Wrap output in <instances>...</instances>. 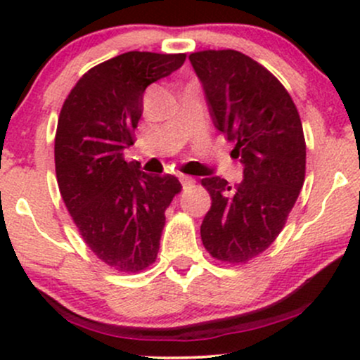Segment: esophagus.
I'll list each match as a JSON object with an SVG mask.
<instances>
[{
	"label": "esophagus",
	"mask_w": 360,
	"mask_h": 360,
	"mask_svg": "<svg viewBox=\"0 0 360 360\" xmlns=\"http://www.w3.org/2000/svg\"><path fill=\"white\" fill-rule=\"evenodd\" d=\"M179 181H181V186H183L184 189L191 188V186L194 184V179H193V177H189V176H181Z\"/></svg>",
	"instance_id": "1"
}]
</instances>
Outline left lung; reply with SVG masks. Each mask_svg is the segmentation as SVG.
<instances>
[{"instance_id":"left-lung-1","label":"left lung","mask_w":360,"mask_h":360,"mask_svg":"<svg viewBox=\"0 0 360 360\" xmlns=\"http://www.w3.org/2000/svg\"><path fill=\"white\" fill-rule=\"evenodd\" d=\"M189 60L213 125L235 142L232 155L243 166L237 186L201 179L212 196L201 240L214 259L247 262L276 240L303 188V125L284 86L245 53L203 51Z\"/></svg>"}]
</instances>
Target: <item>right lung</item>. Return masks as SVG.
Masks as SVG:
<instances>
[{
    "label": "right lung",
    "instance_id": "1",
    "mask_svg": "<svg viewBox=\"0 0 360 360\" xmlns=\"http://www.w3.org/2000/svg\"><path fill=\"white\" fill-rule=\"evenodd\" d=\"M184 60V53H122L89 69L60 110L56 174L62 200L89 249L118 271L139 272L154 262L166 208L181 191L177 177L146 174L123 150L134 146L147 86Z\"/></svg>",
    "mask_w": 360,
    "mask_h": 360
}]
</instances>
